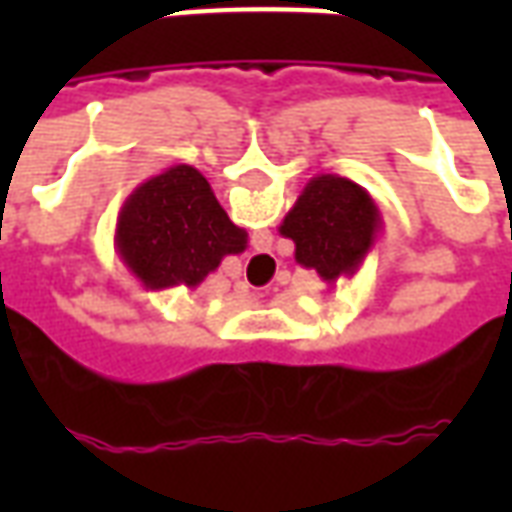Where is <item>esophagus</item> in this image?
Masks as SVG:
<instances>
[{"instance_id": "esophagus-1", "label": "esophagus", "mask_w": 512, "mask_h": 512, "mask_svg": "<svg viewBox=\"0 0 512 512\" xmlns=\"http://www.w3.org/2000/svg\"><path fill=\"white\" fill-rule=\"evenodd\" d=\"M255 263H271V257H268V255H257ZM241 290H244V293H249V282H246V285H241Z\"/></svg>"}]
</instances>
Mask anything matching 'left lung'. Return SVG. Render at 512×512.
<instances>
[{"instance_id":"left-lung-1","label":"left lung","mask_w":512,"mask_h":512,"mask_svg":"<svg viewBox=\"0 0 512 512\" xmlns=\"http://www.w3.org/2000/svg\"><path fill=\"white\" fill-rule=\"evenodd\" d=\"M384 227L370 191L343 175H315L279 224L296 244V263L326 285L354 277Z\"/></svg>"}]
</instances>
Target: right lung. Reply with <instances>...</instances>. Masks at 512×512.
I'll list each match as a JSON object with an SVG mask.
<instances>
[{"label":"right lung","instance_id":"1","mask_svg":"<svg viewBox=\"0 0 512 512\" xmlns=\"http://www.w3.org/2000/svg\"><path fill=\"white\" fill-rule=\"evenodd\" d=\"M246 230L230 222L211 183L189 164L139 183L117 213L115 249L147 290L197 288L227 255L246 249Z\"/></svg>","mask_w":512,"mask_h":512}]
</instances>
